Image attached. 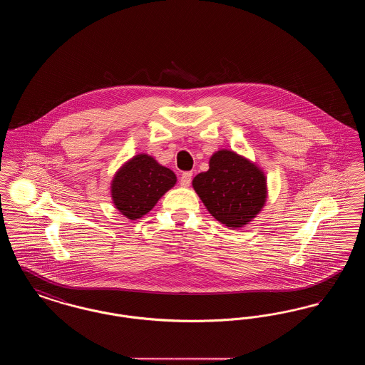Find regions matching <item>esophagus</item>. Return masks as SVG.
I'll return each instance as SVG.
<instances>
[{
  "label": "esophagus",
  "instance_id": "1",
  "mask_svg": "<svg viewBox=\"0 0 365 365\" xmlns=\"http://www.w3.org/2000/svg\"><path fill=\"white\" fill-rule=\"evenodd\" d=\"M191 178H192V174L191 173H183L182 176H180V186H183V187H189L191 183Z\"/></svg>",
  "mask_w": 365,
  "mask_h": 365
}]
</instances>
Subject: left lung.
Returning <instances> with one entry per match:
<instances>
[{"label": "left lung", "mask_w": 365, "mask_h": 365, "mask_svg": "<svg viewBox=\"0 0 365 365\" xmlns=\"http://www.w3.org/2000/svg\"><path fill=\"white\" fill-rule=\"evenodd\" d=\"M192 187L209 213L232 230L249 225L267 201V178L259 165L232 150L209 158V170L192 179Z\"/></svg>", "instance_id": "obj_1"}]
</instances>
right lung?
I'll return each mask as SVG.
<instances>
[{"label":"right lung","instance_id":"obj_1","mask_svg":"<svg viewBox=\"0 0 365 365\" xmlns=\"http://www.w3.org/2000/svg\"><path fill=\"white\" fill-rule=\"evenodd\" d=\"M176 183V175L149 155L139 153L118 170L110 182L115 208L130 220L150 212Z\"/></svg>","mask_w":365,"mask_h":365}]
</instances>
